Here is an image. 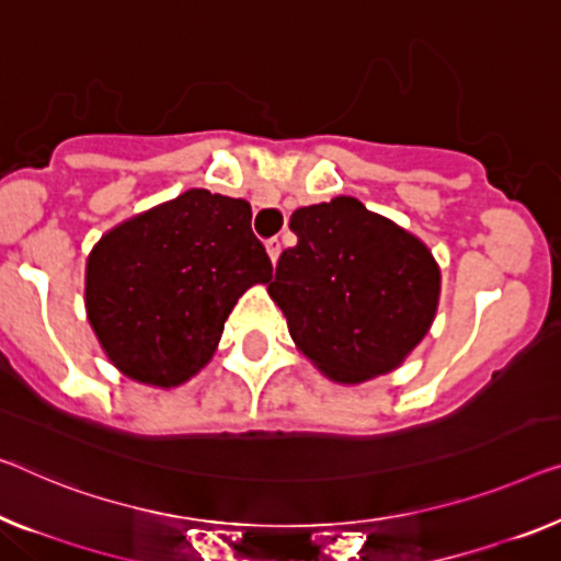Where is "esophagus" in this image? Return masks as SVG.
Segmentation results:
<instances>
[{
    "mask_svg": "<svg viewBox=\"0 0 561 561\" xmlns=\"http://www.w3.org/2000/svg\"><path fill=\"white\" fill-rule=\"evenodd\" d=\"M266 254H270L272 262H277V259H279V254H282V244H279V239H277V237H274V239H266Z\"/></svg>",
    "mask_w": 561,
    "mask_h": 561,
    "instance_id": "1",
    "label": "esophagus"
}]
</instances>
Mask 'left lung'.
Listing matches in <instances>:
<instances>
[{
	"label": "left lung",
	"mask_w": 561,
	"mask_h": 561,
	"mask_svg": "<svg viewBox=\"0 0 561 561\" xmlns=\"http://www.w3.org/2000/svg\"><path fill=\"white\" fill-rule=\"evenodd\" d=\"M270 295L297 347L334 382H365L411 355L436 317L440 272L428 247L353 196L302 206Z\"/></svg>",
	"instance_id": "left-lung-1"
}]
</instances>
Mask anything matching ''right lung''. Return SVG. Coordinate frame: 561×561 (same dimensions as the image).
I'll return each instance as SVG.
<instances>
[{
  "label": "right lung",
  "instance_id": "1",
  "mask_svg": "<svg viewBox=\"0 0 561 561\" xmlns=\"http://www.w3.org/2000/svg\"><path fill=\"white\" fill-rule=\"evenodd\" d=\"M270 279L252 206L191 188L98 241L85 272L88 320L123 375L175 388L211 360L237 299Z\"/></svg>",
  "mask_w": 561,
  "mask_h": 561
}]
</instances>
